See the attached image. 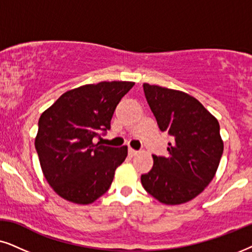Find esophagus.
<instances>
[{
	"instance_id": "1",
	"label": "esophagus",
	"mask_w": 252,
	"mask_h": 252,
	"mask_svg": "<svg viewBox=\"0 0 252 252\" xmlns=\"http://www.w3.org/2000/svg\"><path fill=\"white\" fill-rule=\"evenodd\" d=\"M137 153H138V151L133 150V149H131V147H130V149H129V156H131V157H135Z\"/></svg>"
}]
</instances>
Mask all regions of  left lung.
Segmentation results:
<instances>
[{
    "label": "left lung",
    "instance_id": "8db88e82",
    "mask_svg": "<svg viewBox=\"0 0 252 252\" xmlns=\"http://www.w3.org/2000/svg\"><path fill=\"white\" fill-rule=\"evenodd\" d=\"M161 131L168 132L169 156L153 157V167L140 177L147 192L166 205H180L202 193L223 152L218 120L186 92L143 84Z\"/></svg>",
    "mask_w": 252,
    "mask_h": 252
}]
</instances>
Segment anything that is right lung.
<instances>
[{
  "mask_svg": "<svg viewBox=\"0 0 252 252\" xmlns=\"http://www.w3.org/2000/svg\"><path fill=\"white\" fill-rule=\"evenodd\" d=\"M133 82H100L69 90L39 119L34 145L43 176L68 202L87 205L107 192L115 170L128 156L94 143L110 128L114 110Z\"/></svg>",
  "mask_w": 252,
  "mask_h": 252,
  "instance_id": "1",
  "label": "right lung"
}]
</instances>
